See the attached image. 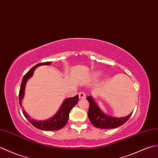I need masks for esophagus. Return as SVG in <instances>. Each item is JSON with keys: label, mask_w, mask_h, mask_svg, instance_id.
Instances as JSON below:
<instances>
[{"label": "esophagus", "mask_w": 158, "mask_h": 158, "mask_svg": "<svg viewBox=\"0 0 158 158\" xmlns=\"http://www.w3.org/2000/svg\"><path fill=\"white\" fill-rule=\"evenodd\" d=\"M79 99H85L86 98V94L84 92L81 91V92L79 93Z\"/></svg>", "instance_id": "34e87169"}]
</instances>
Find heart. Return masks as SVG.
Masks as SVG:
<instances>
[{
	"label": "heart",
	"mask_w": 158,
	"mask_h": 158,
	"mask_svg": "<svg viewBox=\"0 0 158 158\" xmlns=\"http://www.w3.org/2000/svg\"><path fill=\"white\" fill-rule=\"evenodd\" d=\"M101 74L100 73V72H96V73H94V75H95V76H99Z\"/></svg>",
	"instance_id": "1"
}]
</instances>
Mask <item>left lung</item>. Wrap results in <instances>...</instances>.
I'll use <instances>...</instances> for the list:
<instances>
[{"label": "left lung", "mask_w": 158, "mask_h": 158, "mask_svg": "<svg viewBox=\"0 0 158 158\" xmlns=\"http://www.w3.org/2000/svg\"><path fill=\"white\" fill-rule=\"evenodd\" d=\"M87 100L89 103L87 116L90 122L94 127L100 129H115L125 123L131 117L132 113L124 117H113L106 114L101 110L91 96H87Z\"/></svg>", "instance_id": "left-lung-1"}]
</instances>
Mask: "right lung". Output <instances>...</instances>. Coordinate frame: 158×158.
Here are the masks:
<instances>
[{
	"instance_id": "right-lung-1",
	"label": "right lung",
	"mask_w": 158,
	"mask_h": 158,
	"mask_svg": "<svg viewBox=\"0 0 158 158\" xmlns=\"http://www.w3.org/2000/svg\"><path fill=\"white\" fill-rule=\"evenodd\" d=\"M51 62H42V63H39L35 65L34 67H32L26 74L23 77L22 79V82L21 84V87L19 90V105L22 106L21 100H23L25 94V85L27 80L31 77L34 75V72L35 69L38 67L42 65H50ZM79 96L77 95L76 96L73 98H67L62 102L60 108L58 109V112L55 114L51 117V118L44 120H36L34 119H31V117L29 116L23 110V113L29 122L33 126H34L35 128L38 129L43 130V131H57L59 130L62 128H63L66 124L67 123L69 120V112L71 110V109L75 106L78 102Z\"/></svg>"
}]
</instances>
